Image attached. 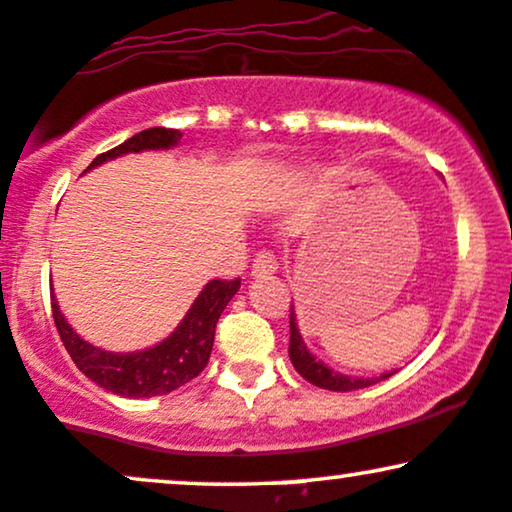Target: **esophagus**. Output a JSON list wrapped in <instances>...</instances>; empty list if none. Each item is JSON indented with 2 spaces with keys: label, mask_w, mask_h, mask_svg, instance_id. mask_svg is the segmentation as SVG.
<instances>
[{
  "label": "esophagus",
  "mask_w": 512,
  "mask_h": 512,
  "mask_svg": "<svg viewBox=\"0 0 512 512\" xmlns=\"http://www.w3.org/2000/svg\"><path fill=\"white\" fill-rule=\"evenodd\" d=\"M276 269H279V264H276V257L272 255V252L264 250L255 257V264H252V276H255V279H260V276L276 274Z\"/></svg>",
  "instance_id": "1"
}]
</instances>
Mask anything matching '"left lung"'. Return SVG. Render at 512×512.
<instances>
[{
	"mask_svg": "<svg viewBox=\"0 0 512 512\" xmlns=\"http://www.w3.org/2000/svg\"><path fill=\"white\" fill-rule=\"evenodd\" d=\"M288 357H291L295 372H298L300 377L326 391L367 389V386L379 384V381L389 379L391 374H396L391 369V372L379 374V377H348V374H341L336 372V369H331L329 365H324L322 360H317V355L310 353V348L305 346L303 336H300L298 319H295V305H291V343H288Z\"/></svg>",
	"mask_w": 512,
	"mask_h": 512,
	"instance_id": "left-lung-1",
	"label": "left lung"
}]
</instances>
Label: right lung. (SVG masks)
Segmentation results:
<instances>
[{
  "label": "right lung",
  "mask_w": 512,
  "mask_h": 512,
  "mask_svg": "<svg viewBox=\"0 0 512 512\" xmlns=\"http://www.w3.org/2000/svg\"><path fill=\"white\" fill-rule=\"evenodd\" d=\"M181 131L176 128H147V131L135 133L126 143L114 150L97 155L88 166L95 169L104 162H112L116 157L131 155V152L147 150H171L181 143ZM240 279L221 281L214 279L205 283L200 295L193 300L186 317L178 322L164 341L145 350H133V353H112L102 350L80 338L73 326L61 315L57 298L52 293V315L57 331L61 336L71 360L90 381L104 391H112L123 398H152L164 396V393L176 391L178 386L188 384L205 369L209 362V353L214 346V329L221 312L231 303L233 295L238 293Z\"/></svg>",
  "instance_id": "right-lung-1"
}]
</instances>
